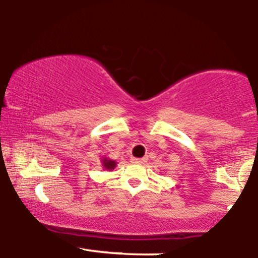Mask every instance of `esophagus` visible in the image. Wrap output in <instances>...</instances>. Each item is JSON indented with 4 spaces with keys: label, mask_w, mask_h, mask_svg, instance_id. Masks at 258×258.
<instances>
[{
    "label": "esophagus",
    "mask_w": 258,
    "mask_h": 258,
    "mask_svg": "<svg viewBox=\"0 0 258 258\" xmlns=\"http://www.w3.org/2000/svg\"><path fill=\"white\" fill-rule=\"evenodd\" d=\"M132 162H135V163H145V162H147V159H146V158H142V159L133 158V159H132Z\"/></svg>",
    "instance_id": "obj_1"
}]
</instances>
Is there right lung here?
Wrapping results in <instances>:
<instances>
[{"instance_id": "obj_1", "label": "right lung", "mask_w": 258, "mask_h": 258, "mask_svg": "<svg viewBox=\"0 0 258 258\" xmlns=\"http://www.w3.org/2000/svg\"><path fill=\"white\" fill-rule=\"evenodd\" d=\"M102 163H103V167H104L105 169H109V170H111V169H113L116 167V162L115 161H112V160H109V159H106V158H104L102 160Z\"/></svg>"}]
</instances>
